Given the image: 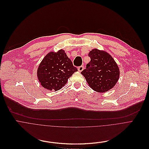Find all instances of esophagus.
I'll list each match as a JSON object with an SVG mask.
<instances>
[{
  "instance_id": "34e87169",
  "label": "esophagus",
  "mask_w": 149,
  "mask_h": 149,
  "mask_svg": "<svg viewBox=\"0 0 149 149\" xmlns=\"http://www.w3.org/2000/svg\"><path fill=\"white\" fill-rule=\"evenodd\" d=\"M83 69H84V66H80L78 68V70H79V72H81L83 70Z\"/></svg>"
}]
</instances>
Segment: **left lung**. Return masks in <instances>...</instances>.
<instances>
[{"label":"left lung","instance_id":"obj_1","mask_svg":"<svg viewBox=\"0 0 149 149\" xmlns=\"http://www.w3.org/2000/svg\"><path fill=\"white\" fill-rule=\"evenodd\" d=\"M88 56L91 61L81 74L95 91L103 93L109 91L119 78L120 70L117 63L109 54L97 49L91 51Z\"/></svg>","mask_w":149,"mask_h":149}]
</instances>
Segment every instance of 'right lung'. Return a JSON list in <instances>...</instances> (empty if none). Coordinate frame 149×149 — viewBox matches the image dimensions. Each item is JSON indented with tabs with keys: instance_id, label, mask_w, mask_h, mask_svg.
Segmentation results:
<instances>
[{
	"instance_id": "1",
	"label": "right lung",
	"mask_w": 149,
	"mask_h": 149,
	"mask_svg": "<svg viewBox=\"0 0 149 149\" xmlns=\"http://www.w3.org/2000/svg\"><path fill=\"white\" fill-rule=\"evenodd\" d=\"M70 59L62 49L49 53L38 69V77L42 86L50 91H58L77 72Z\"/></svg>"
}]
</instances>
